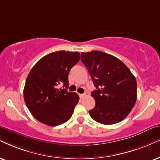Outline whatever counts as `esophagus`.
I'll list each match as a JSON object with an SVG mask.
<instances>
[{"instance_id": "34e87169", "label": "esophagus", "mask_w": 160, "mask_h": 160, "mask_svg": "<svg viewBox=\"0 0 160 160\" xmlns=\"http://www.w3.org/2000/svg\"><path fill=\"white\" fill-rule=\"evenodd\" d=\"M79 96H80V99H82L85 96H86V94H79Z\"/></svg>"}]
</instances>
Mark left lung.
Segmentation results:
<instances>
[{"instance_id": "1", "label": "left lung", "mask_w": 160, "mask_h": 160, "mask_svg": "<svg viewBox=\"0 0 160 160\" xmlns=\"http://www.w3.org/2000/svg\"><path fill=\"white\" fill-rule=\"evenodd\" d=\"M81 61L97 89L92 92L94 108L89 114L104 125L117 123L128 116L137 101L136 78L116 57L100 51L82 52Z\"/></svg>"}]
</instances>
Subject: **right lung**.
I'll list each match as a JSON object with an SVG mask.
<instances>
[{"label": "right lung", "instance_id": "add662e5", "mask_svg": "<svg viewBox=\"0 0 160 160\" xmlns=\"http://www.w3.org/2000/svg\"><path fill=\"white\" fill-rule=\"evenodd\" d=\"M80 59L78 52L58 51L44 56L33 66L26 78L23 98L36 120L56 126L71 118L79 96L67 91L68 76Z\"/></svg>", "mask_w": 160, "mask_h": 160}]
</instances>
